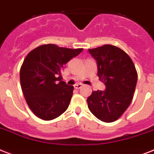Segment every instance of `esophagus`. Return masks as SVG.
<instances>
[{
    "label": "esophagus",
    "mask_w": 154,
    "mask_h": 154,
    "mask_svg": "<svg viewBox=\"0 0 154 154\" xmlns=\"http://www.w3.org/2000/svg\"><path fill=\"white\" fill-rule=\"evenodd\" d=\"M82 84H81V83H79V84H75V85L74 87L75 89H77V90H79V89L82 88Z\"/></svg>",
    "instance_id": "34e87169"
}]
</instances>
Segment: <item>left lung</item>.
<instances>
[{
  "instance_id": "obj_1",
  "label": "left lung",
  "mask_w": 154,
  "mask_h": 154,
  "mask_svg": "<svg viewBox=\"0 0 154 154\" xmlns=\"http://www.w3.org/2000/svg\"><path fill=\"white\" fill-rule=\"evenodd\" d=\"M97 60V76L106 86L105 91H93L88 108L98 120L114 122L123 115L132 101L138 74L131 57L112 45L88 49Z\"/></svg>"
}]
</instances>
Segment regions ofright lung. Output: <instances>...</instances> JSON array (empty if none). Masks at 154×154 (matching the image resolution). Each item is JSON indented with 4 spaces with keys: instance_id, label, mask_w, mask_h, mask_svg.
Returning a JSON list of instances; mask_svg holds the SVG:
<instances>
[{
    "instance_id": "right-lung-1",
    "label": "right lung",
    "mask_w": 154,
    "mask_h": 154,
    "mask_svg": "<svg viewBox=\"0 0 154 154\" xmlns=\"http://www.w3.org/2000/svg\"><path fill=\"white\" fill-rule=\"evenodd\" d=\"M82 51V48L45 44L26 55L20 68V83L26 103L36 116L51 120L67 110L74 86L61 81V68Z\"/></svg>"
}]
</instances>
